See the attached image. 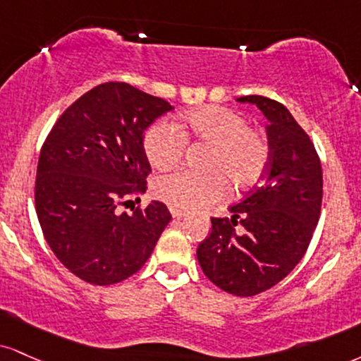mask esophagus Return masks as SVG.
<instances>
[{
  "label": "esophagus",
  "mask_w": 361,
  "mask_h": 361,
  "mask_svg": "<svg viewBox=\"0 0 361 361\" xmlns=\"http://www.w3.org/2000/svg\"><path fill=\"white\" fill-rule=\"evenodd\" d=\"M171 215H173V219H176V220H180V219H183V216H186L185 212L175 210V208H171Z\"/></svg>",
  "instance_id": "esophagus-1"
}]
</instances>
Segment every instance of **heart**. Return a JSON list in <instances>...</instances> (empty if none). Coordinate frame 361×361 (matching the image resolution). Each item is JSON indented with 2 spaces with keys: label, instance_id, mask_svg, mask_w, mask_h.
Listing matches in <instances>:
<instances>
[{
  "label": "heart",
  "instance_id": "obj_1",
  "mask_svg": "<svg viewBox=\"0 0 361 361\" xmlns=\"http://www.w3.org/2000/svg\"><path fill=\"white\" fill-rule=\"evenodd\" d=\"M207 145L205 175L175 171L158 176L154 197L175 210H197L222 198L225 181L230 188L247 190L266 173L271 149L266 136L249 128L240 112L222 106H207L183 114L176 126L161 121L147 129L145 153L158 169H168L181 161L186 141Z\"/></svg>",
  "mask_w": 361,
  "mask_h": 361
}]
</instances>
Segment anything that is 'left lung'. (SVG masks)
<instances>
[{
	"mask_svg": "<svg viewBox=\"0 0 361 361\" xmlns=\"http://www.w3.org/2000/svg\"><path fill=\"white\" fill-rule=\"evenodd\" d=\"M237 102L252 104L269 121L266 178L228 208L230 219H212L197 257L215 286L247 298L281 282L306 254L321 214L323 171L310 136L282 104L262 95Z\"/></svg>",
	"mask_w": 361,
	"mask_h": 361,
	"instance_id": "8db88e82",
	"label": "left lung"
}]
</instances>
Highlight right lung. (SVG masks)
I'll list each match as a JSON object with an SVG mask.
<instances>
[{"instance_id":"right-lung-1","label":"right lung","mask_w":361,"mask_h":361,"mask_svg":"<svg viewBox=\"0 0 361 361\" xmlns=\"http://www.w3.org/2000/svg\"><path fill=\"white\" fill-rule=\"evenodd\" d=\"M171 109L136 87L106 82L77 99L43 142L38 222L56 259L82 281L109 286L136 274L171 220L156 200L145 210L117 212L124 199L146 192L145 131Z\"/></svg>"}]
</instances>
